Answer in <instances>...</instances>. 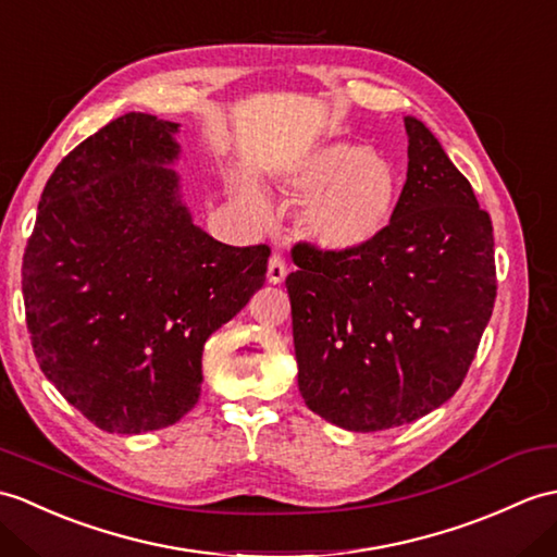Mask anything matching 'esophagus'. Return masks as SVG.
I'll return each instance as SVG.
<instances>
[{"instance_id": "obj_1", "label": "esophagus", "mask_w": 557, "mask_h": 557, "mask_svg": "<svg viewBox=\"0 0 557 557\" xmlns=\"http://www.w3.org/2000/svg\"><path fill=\"white\" fill-rule=\"evenodd\" d=\"M284 277H287V265H284L282 256L275 253L273 258H270V263H268V282L270 284H282Z\"/></svg>"}]
</instances>
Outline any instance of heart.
Returning <instances> with one entry per match:
<instances>
[{
    "label": "heart",
    "mask_w": 557,
    "mask_h": 557,
    "mask_svg": "<svg viewBox=\"0 0 557 557\" xmlns=\"http://www.w3.org/2000/svg\"><path fill=\"white\" fill-rule=\"evenodd\" d=\"M287 183L296 197H314L304 213V232L332 253L366 249L392 225L398 206L396 173L374 149L354 141L310 153ZM256 201L263 206L261 197Z\"/></svg>",
    "instance_id": "obj_1"
}]
</instances>
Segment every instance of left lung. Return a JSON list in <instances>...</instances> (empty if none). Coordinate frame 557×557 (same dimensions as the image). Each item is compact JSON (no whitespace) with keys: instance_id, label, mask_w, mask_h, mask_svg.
I'll list each match as a JSON object with an SVG mask.
<instances>
[{"instance_id":"left-lung-1","label":"left lung","mask_w":557,"mask_h":557,"mask_svg":"<svg viewBox=\"0 0 557 557\" xmlns=\"http://www.w3.org/2000/svg\"><path fill=\"white\" fill-rule=\"evenodd\" d=\"M392 225L366 249L299 242L287 275L299 392L348 432L432 412L468 374L496 301L494 227L436 137L408 119Z\"/></svg>"}]
</instances>
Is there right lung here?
Returning a JSON list of instances; mask_svg holds the SVG:
<instances>
[{"instance_id": "right-lung-1", "label": "right lung", "mask_w": 557, "mask_h": 557, "mask_svg": "<svg viewBox=\"0 0 557 557\" xmlns=\"http://www.w3.org/2000/svg\"><path fill=\"white\" fill-rule=\"evenodd\" d=\"M177 123L125 113L47 180L23 253L25 322L59 394L111 434L177 422L201 354L263 287L268 244L227 247L191 223L171 168Z\"/></svg>"}]
</instances>
